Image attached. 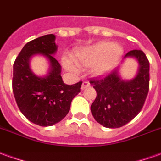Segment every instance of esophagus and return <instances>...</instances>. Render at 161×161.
Instances as JSON below:
<instances>
[{"mask_svg":"<svg viewBox=\"0 0 161 161\" xmlns=\"http://www.w3.org/2000/svg\"><path fill=\"white\" fill-rule=\"evenodd\" d=\"M89 86H90V83L88 81H83L80 88H81V90H85L86 88H87Z\"/></svg>","mask_w":161,"mask_h":161,"instance_id":"esophagus-1","label":"esophagus"}]
</instances>
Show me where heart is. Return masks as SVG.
Segmentation results:
<instances>
[{
  "mask_svg": "<svg viewBox=\"0 0 161 161\" xmlns=\"http://www.w3.org/2000/svg\"><path fill=\"white\" fill-rule=\"evenodd\" d=\"M123 53V47L119 43L100 41L76 50L75 59L77 64L67 57L63 58V63L65 69L73 73L79 72L78 65L86 68L92 66V74L96 76H102L111 73L115 69Z\"/></svg>",
  "mask_w": 161,
  "mask_h": 161,
  "instance_id": "heart-1",
  "label": "heart"
}]
</instances>
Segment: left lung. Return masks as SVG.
<instances>
[{"mask_svg": "<svg viewBox=\"0 0 161 161\" xmlns=\"http://www.w3.org/2000/svg\"><path fill=\"white\" fill-rule=\"evenodd\" d=\"M134 58L138 63L136 76L122 78L119 68L105 79L92 80L91 85L97 97L91 105L93 118L104 127L116 129L132 120L142 110L149 89V62L143 51L128 52L124 59Z\"/></svg>", "mask_w": 161, "mask_h": 161, "instance_id": "obj_1", "label": "left lung"}]
</instances>
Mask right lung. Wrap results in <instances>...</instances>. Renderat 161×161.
Returning <instances> with one entry per match:
<instances>
[{
	"label": "right lung",
	"mask_w": 161,
	"mask_h": 161,
	"mask_svg": "<svg viewBox=\"0 0 161 161\" xmlns=\"http://www.w3.org/2000/svg\"><path fill=\"white\" fill-rule=\"evenodd\" d=\"M55 40L54 34H48L28 42L14 63L13 92L19 109L28 120L43 127L52 126L66 117L82 84L70 86L63 81L62 68L53 56L58 47ZM37 54L49 62L45 76H37L31 69V58Z\"/></svg>",
	"instance_id": "obj_1"
}]
</instances>
